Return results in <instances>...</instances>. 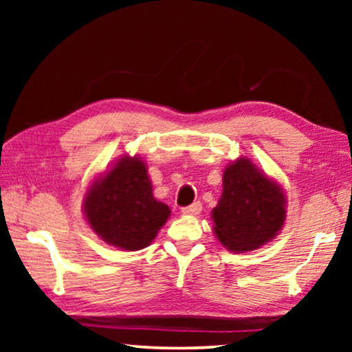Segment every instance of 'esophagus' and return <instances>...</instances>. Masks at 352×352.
Returning <instances> with one entry per match:
<instances>
[{"mask_svg": "<svg viewBox=\"0 0 352 352\" xmlns=\"http://www.w3.org/2000/svg\"><path fill=\"white\" fill-rule=\"evenodd\" d=\"M200 211H201V204H200V201H197V204H192L190 206H186V208H182V214L197 216V214H200Z\"/></svg>", "mask_w": 352, "mask_h": 352, "instance_id": "esophagus-1", "label": "esophagus"}]
</instances>
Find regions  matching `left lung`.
Listing matches in <instances>:
<instances>
[{
  "label": "left lung",
  "mask_w": 352,
  "mask_h": 352,
  "mask_svg": "<svg viewBox=\"0 0 352 352\" xmlns=\"http://www.w3.org/2000/svg\"><path fill=\"white\" fill-rule=\"evenodd\" d=\"M285 204L278 182L269 179L248 158H237L226 166L223 194L211 211L216 239L235 253L263 247L282 230Z\"/></svg>",
  "instance_id": "obj_1"
}]
</instances>
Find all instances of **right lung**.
<instances>
[{"mask_svg":"<svg viewBox=\"0 0 352 352\" xmlns=\"http://www.w3.org/2000/svg\"><path fill=\"white\" fill-rule=\"evenodd\" d=\"M85 218L112 247L136 252L146 248L170 218V206L152 194L141 157L123 155L86 192Z\"/></svg>","mask_w":352,"mask_h":352,"instance_id":"obj_1","label":"right lung"}]
</instances>
